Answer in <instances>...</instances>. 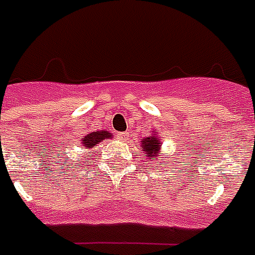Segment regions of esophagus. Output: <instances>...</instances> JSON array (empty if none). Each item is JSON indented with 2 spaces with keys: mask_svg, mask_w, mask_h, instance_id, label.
Instances as JSON below:
<instances>
[{
  "mask_svg": "<svg viewBox=\"0 0 255 255\" xmlns=\"http://www.w3.org/2000/svg\"><path fill=\"white\" fill-rule=\"evenodd\" d=\"M118 138L121 141H128V138H129V133H121L118 136Z\"/></svg>",
  "mask_w": 255,
  "mask_h": 255,
  "instance_id": "esophagus-1",
  "label": "esophagus"
}]
</instances>
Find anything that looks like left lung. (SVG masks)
Masks as SVG:
<instances>
[{
    "label": "left lung",
    "instance_id": "obj_1",
    "mask_svg": "<svg viewBox=\"0 0 255 255\" xmlns=\"http://www.w3.org/2000/svg\"><path fill=\"white\" fill-rule=\"evenodd\" d=\"M160 145L162 142L156 136L151 134L149 137H145V138H141V147L142 151H145L147 155L149 156V159L155 160L156 156H158V152H159Z\"/></svg>",
    "mask_w": 255,
    "mask_h": 255
}]
</instances>
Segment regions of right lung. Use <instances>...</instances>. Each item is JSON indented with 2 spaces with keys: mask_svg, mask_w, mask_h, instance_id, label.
<instances>
[{
  "mask_svg": "<svg viewBox=\"0 0 255 255\" xmlns=\"http://www.w3.org/2000/svg\"><path fill=\"white\" fill-rule=\"evenodd\" d=\"M111 137H113V134L107 130L92 131L88 136H85V138L81 140V144H82L81 147H84L85 149H90V148L96 147L104 138H111Z\"/></svg>",
  "mask_w": 255,
  "mask_h": 255,
  "instance_id": "right-lung-1",
  "label": "right lung"
}]
</instances>
